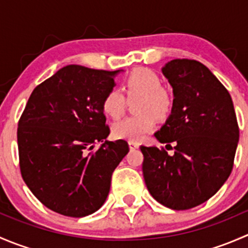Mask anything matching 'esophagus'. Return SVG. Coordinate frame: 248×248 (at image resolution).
I'll return each instance as SVG.
<instances>
[{
    "label": "esophagus",
    "instance_id": "obj_1",
    "mask_svg": "<svg viewBox=\"0 0 248 248\" xmlns=\"http://www.w3.org/2000/svg\"><path fill=\"white\" fill-rule=\"evenodd\" d=\"M128 145H129V149L131 150H136L139 147V144L137 141H128Z\"/></svg>",
    "mask_w": 248,
    "mask_h": 248
}]
</instances>
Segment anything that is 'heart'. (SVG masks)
<instances>
[{
    "mask_svg": "<svg viewBox=\"0 0 248 248\" xmlns=\"http://www.w3.org/2000/svg\"><path fill=\"white\" fill-rule=\"evenodd\" d=\"M124 91L128 98L140 96L137 103L139 115L129 116L112 124V136L116 139L137 141L155 128V117L164 120L171 111L172 101L163 90V82L155 72L136 68L124 80ZM126 108V98L120 90H110L102 103L104 114L119 119Z\"/></svg>",
    "mask_w": 248,
    "mask_h": 248,
    "instance_id": "heart-1",
    "label": "heart"
}]
</instances>
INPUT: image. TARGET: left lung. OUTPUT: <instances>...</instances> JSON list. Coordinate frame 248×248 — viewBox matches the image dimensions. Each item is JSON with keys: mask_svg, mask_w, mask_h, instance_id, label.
Here are the masks:
<instances>
[{"mask_svg": "<svg viewBox=\"0 0 248 248\" xmlns=\"http://www.w3.org/2000/svg\"><path fill=\"white\" fill-rule=\"evenodd\" d=\"M162 73L172 87V108L155 137L174 142V155L140 146L150 194L164 206L187 210L211 198L231 175L239 142L232 97L206 66L194 60L167 62Z\"/></svg>", "mask_w": 248, "mask_h": 248, "instance_id": "obj_1", "label": "left lung"}]
</instances>
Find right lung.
I'll return each instance as SVG.
<instances>
[{
    "instance_id": "add662e5",
    "label": "right lung",
    "mask_w": 248,
    "mask_h": 248,
    "mask_svg": "<svg viewBox=\"0 0 248 248\" xmlns=\"http://www.w3.org/2000/svg\"><path fill=\"white\" fill-rule=\"evenodd\" d=\"M124 69L69 64L33 90L17 126L20 170L37 199L69 217L96 212L110 191L112 171L128 154L109 141L102 103ZM96 142L104 144L93 150Z\"/></svg>"
}]
</instances>
